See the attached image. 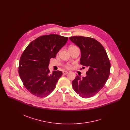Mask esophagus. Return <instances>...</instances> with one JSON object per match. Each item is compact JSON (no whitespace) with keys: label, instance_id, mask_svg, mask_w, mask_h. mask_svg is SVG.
Listing matches in <instances>:
<instances>
[{"label":"esophagus","instance_id":"34e87169","mask_svg":"<svg viewBox=\"0 0 130 130\" xmlns=\"http://www.w3.org/2000/svg\"><path fill=\"white\" fill-rule=\"evenodd\" d=\"M68 73V72H67V71H63V74H65V75L67 74Z\"/></svg>","mask_w":130,"mask_h":130}]
</instances>
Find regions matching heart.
I'll return each instance as SVG.
<instances>
[{
  "label": "heart",
  "mask_w": 130,
  "mask_h": 130,
  "mask_svg": "<svg viewBox=\"0 0 130 130\" xmlns=\"http://www.w3.org/2000/svg\"><path fill=\"white\" fill-rule=\"evenodd\" d=\"M76 47H76V46H72L70 47L69 49H71V48H76ZM65 67H66V68H70L71 67V65H70V64H67V65L65 66Z\"/></svg>",
  "instance_id": "heart-1"
}]
</instances>
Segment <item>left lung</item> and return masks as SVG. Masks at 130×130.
I'll return each mask as SVG.
<instances>
[{
	"label": "left lung",
	"instance_id": "1",
	"mask_svg": "<svg viewBox=\"0 0 130 130\" xmlns=\"http://www.w3.org/2000/svg\"><path fill=\"white\" fill-rule=\"evenodd\" d=\"M69 38L80 49V64L89 69L85 77L75 76L73 88L81 97L91 98L99 92L108 79L111 68L109 58L103 46L93 38L74 36Z\"/></svg>",
	"mask_w": 130,
	"mask_h": 130
}]
</instances>
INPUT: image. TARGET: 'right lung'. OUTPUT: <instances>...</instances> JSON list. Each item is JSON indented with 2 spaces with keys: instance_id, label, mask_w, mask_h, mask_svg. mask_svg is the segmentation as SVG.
I'll return each instance as SVG.
<instances>
[{
  "instance_id": "right-lung-1",
  "label": "right lung",
  "mask_w": 130,
  "mask_h": 130,
  "mask_svg": "<svg viewBox=\"0 0 130 130\" xmlns=\"http://www.w3.org/2000/svg\"><path fill=\"white\" fill-rule=\"evenodd\" d=\"M68 39L55 34L45 35L31 41L25 49L20 58L19 73L25 88L31 94L43 98L55 89L62 72L54 71L49 74L50 61L56 57Z\"/></svg>"
}]
</instances>
